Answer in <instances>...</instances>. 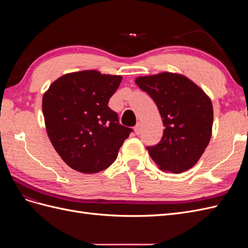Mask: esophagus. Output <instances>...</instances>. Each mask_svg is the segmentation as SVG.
<instances>
[{"mask_svg":"<svg viewBox=\"0 0 248 248\" xmlns=\"http://www.w3.org/2000/svg\"><path fill=\"white\" fill-rule=\"evenodd\" d=\"M134 132H136V134H138V136H140V124H137L136 126H134Z\"/></svg>","mask_w":248,"mask_h":248,"instance_id":"1","label":"esophagus"}]
</instances>
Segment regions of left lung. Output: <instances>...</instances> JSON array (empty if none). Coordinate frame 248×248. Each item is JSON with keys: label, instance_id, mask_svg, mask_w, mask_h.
Returning a JSON list of instances; mask_svg holds the SVG:
<instances>
[{"label": "left lung", "instance_id": "8db88e82", "mask_svg": "<svg viewBox=\"0 0 248 248\" xmlns=\"http://www.w3.org/2000/svg\"><path fill=\"white\" fill-rule=\"evenodd\" d=\"M136 84L156 103L164 126L158 144L148 146L160 170L180 174L201 158L211 139V100L194 82L180 74L162 72L140 77Z\"/></svg>", "mask_w": 248, "mask_h": 248}]
</instances>
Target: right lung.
I'll return each instance as SVG.
<instances>
[{
	"label": "right lung",
	"mask_w": 248,
	"mask_h": 248,
	"mask_svg": "<svg viewBox=\"0 0 248 248\" xmlns=\"http://www.w3.org/2000/svg\"><path fill=\"white\" fill-rule=\"evenodd\" d=\"M122 77L84 70L65 74L43 95L42 111L52 146L66 164L93 174L108 169L132 128L119 123L108 100Z\"/></svg>",
	"instance_id": "add662e5"
}]
</instances>
